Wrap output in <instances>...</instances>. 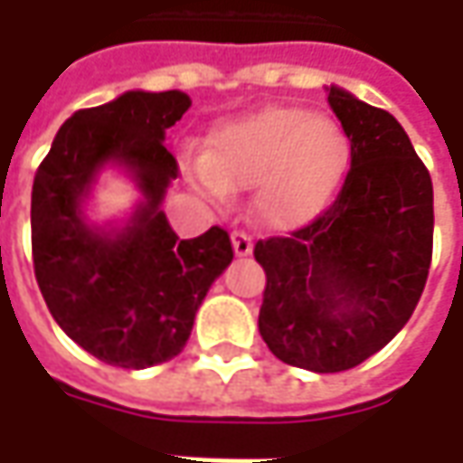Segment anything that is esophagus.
I'll return each mask as SVG.
<instances>
[{"instance_id": "esophagus-1", "label": "esophagus", "mask_w": 463, "mask_h": 463, "mask_svg": "<svg viewBox=\"0 0 463 463\" xmlns=\"http://www.w3.org/2000/svg\"><path fill=\"white\" fill-rule=\"evenodd\" d=\"M232 244H234V255L237 258H247L252 252V237L247 232H232Z\"/></svg>"}]
</instances>
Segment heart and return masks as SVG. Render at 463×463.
I'll list each match as a JSON object with an SVG mask.
<instances>
[{"mask_svg": "<svg viewBox=\"0 0 463 463\" xmlns=\"http://www.w3.org/2000/svg\"><path fill=\"white\" fill-rule=\"evenodd\" d=\"M350 138L337 120L304 108H265L216 126L187 177L211 201L255 187V213L273 229L319 219L345 180Z\"/></svg>", "mask_w": 463, "mask_h": 463, "instance_id": "heart-1", "label": "heart"}]
</instances>
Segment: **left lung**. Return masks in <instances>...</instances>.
<instances>
[{
  "label": "left lung",
  "mask_w": 463,
  "mask_h": 463,
  "mask_svg": "<svg viewBox=\"0 0 463 463\" xmlns=\"http://www.w3.org/2000/svg\"><path fill=\"white\" fill-rule=\"evenodd\" d=\"M327 102L350 138L335 203L255 244L260 335L283 364L337 373L364 364L418 307L433 258V183L397 118L340 87Z\"/></svg>",
  "instance_id": "obj_1"
}]
</instances>
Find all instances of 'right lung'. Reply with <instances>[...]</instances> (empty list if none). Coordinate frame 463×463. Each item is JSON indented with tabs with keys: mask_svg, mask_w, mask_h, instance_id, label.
<instances>
[{
	"mask_svg": "<svg viewBox=\"0 0 463 463\" xmlns=\"http://www.w3.org/2000/svg\"><path fill=\"white\" fill-rule=\"evenodd\" d=\"M190 108L180 90L126 92L77 110L33 180V268L59 327L102 364L149 368L185 347L195 311L234 258L222 226L180 240L159 208L177 159L165 134ZM105 164L126 166L145 195L123 230L83 222L80 203Z\"/></svg>",
	"mask_w": 463,
	"mask_h": 463,
	"instance_id": "right-lung-1",
	"label": "right lung"
}]
</instances>
